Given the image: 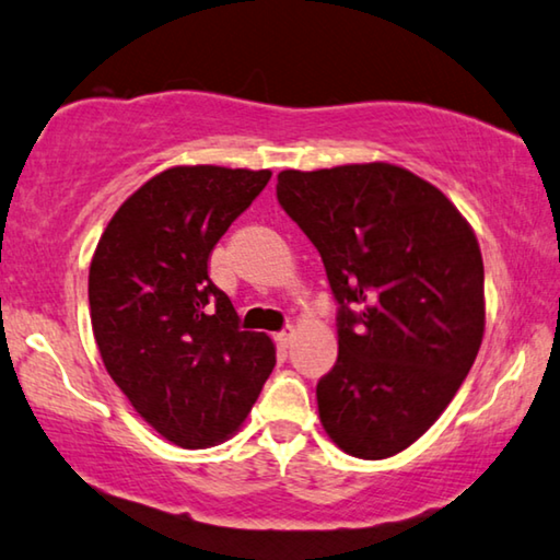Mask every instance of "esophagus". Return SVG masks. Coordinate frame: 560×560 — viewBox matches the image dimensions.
I'll return each instance as SVG.
<instances>
[{"label":"esophagus","instance_id":"1","mask_svg":"<svg viewBox=\"0 0 560 560\" xmlns=\"http://www.w3.org/2000/svg\"><path fill=\"white\" fill-rule=\"evenodd\" d=\"M273 340H277V346H279V348H287V346L291 343V340H293V328H291V326H289V328H283L281 334L273 336Z\"/></svg>","mask_w":560,"mask_h":560}]
</instances>
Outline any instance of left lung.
<instances>
[{
    "mask_svg": "<svg viewBox=\"0 0 560 560\" xmlns=\"http://www.w3.org/2000/svg\"><path fill=\"white\" fill-rule=\"evenodd\" d=\"M279 205L324 259L338 360L316 385L330 442L410 447L447 410L485 338V261L447 195L390 163L281 170Z\"/></svg>",
    "mask_w": 560,
    "mask_h": 560,
    "instance_id": "left-lung-1",
    "label": "left lung"
}]
</instances>
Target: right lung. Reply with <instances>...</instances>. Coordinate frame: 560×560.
Returning <instances> with one entry per match:
<instances>
[{
  "label": "right lung",
  "instance_id": "1",
  "mask_svg": "<svg viewBox=\"0 0 560 560\" xmlns=\"http://www.w3.org/2000/svg\"><path fill=\"white\" fill-rule=\"evenodd\" d=\"M271 170L177 165L138 187L103 230L89 269L91 326L113 383L177 447H214L242 428L277 363L267 334L207 277L230 224Z\"/></svg>",
  "mask_w": 560,
  "mask_h": 560
}]
</instances>
